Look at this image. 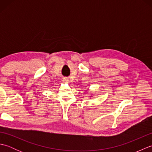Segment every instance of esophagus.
Here are the masks:
<instances>
[{
    "label": "esophagus",
    "mask_w": 152,
    "mask_h": 152,
    "mask_svg": "<svg viewBox=\"0 0 152 152\" xmlns=\"http://www.w3.org/2000/svg\"><path fill=\"white\" fill-rule=\"evenodd\" d=\"M63 81L65 82V83H69V80L68 79H66V78H64V80H63Z\"/></svg>",
    "instance_id": "34e87169"
}]
</instances>
